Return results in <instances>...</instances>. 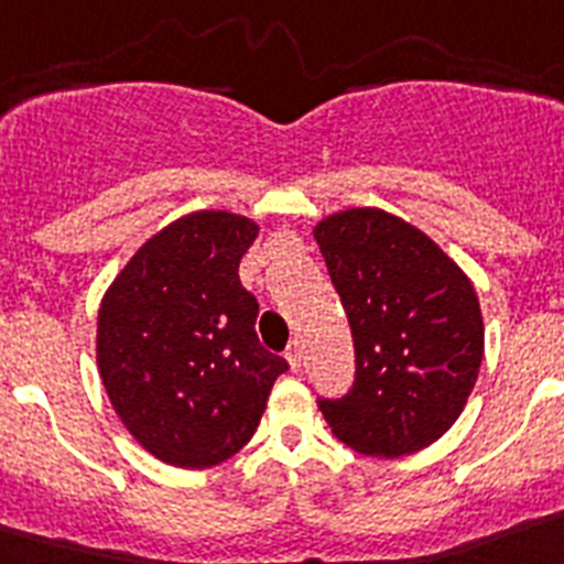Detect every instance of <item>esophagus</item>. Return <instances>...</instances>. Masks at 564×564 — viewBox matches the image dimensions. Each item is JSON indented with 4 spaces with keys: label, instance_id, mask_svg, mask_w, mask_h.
<instances>
[{
    "label": "esophagus",
    "instance_id": "esophagus-1",
    "mask_svg": "<svg viewBox=\"0 0 564 564\" xmlns=\"http://www.w3.org/2000/svg\"><path fill=\"white\" fill-rule=\"evenodd\" d=\"M286 360L289 366H292V371L301 369V360H303V349H301V343L292 340L289 343V349H286Z\"/></svg>",
    "mask_w": 564,
    "mask_h": 564
}]
</instances>
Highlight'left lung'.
<instances>
[{"label":"left lung","instance_id":"1","mask_svg":"<svg viewBox=\"0 0 564 564\" xmlns=\"http://www.w3.org/2000/svg\"><path fill=\"white\" fill-rule=\"evenodd\" d=\"M315 241L355 340V383L340 400H317L323 417L360 454L420 452L452 429L477 383V292L429 235L383 209L329 215Z\"/></svg>","mask_w":564,"mask_h":564}]
</instances>
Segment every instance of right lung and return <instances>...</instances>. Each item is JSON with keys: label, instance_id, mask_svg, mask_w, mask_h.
<instances>
[{"label": "right lung", "instance_id": "add662e5", "mask_svg": "<svg viewBox=\"0 0 564 564\" xmlns=\"http://www.w3.org/2000/svg\"><path fill=\"white\" fill-rule=\"evenodd\" d=\"M258 224L224 209L155 232L101 297L96 360L124 429L178 468H209L252 440L286 360L254 335L238 263Z\"/></svg>", "mask_w": 564, "mask_h": 564}]
</instances>
